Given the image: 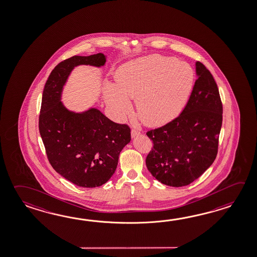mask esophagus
Instances as JSON below:
<instances>
[{"mask_svg": "<svg viewBox=\"0 0 257 257\" xmlns=\"http://www.w3.org/2000/svg\"><path fill=\"white\" fill-rule=\"evenodd\" d=\"M139 135H140V131H139V130H137V129H132V137H136V136H139Z\"/></svg>", "mask_w": 257, "mask_h": 257, "instance_id": "obj_1", "label": "esophagus"}]
</instances>
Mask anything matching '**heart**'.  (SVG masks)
Instances as JSON below:
<instances>
[{"mask_svg":"<svg viewBox=\"0 0 257 257\" xmlns=\"http://www.w3.org/2000/svg\"><path fill=\"white\" fill-rule=\"evenodd\" d=\"M189 64L172 57L152 55L126 63L118 71L116 85L105 88V101L119 119L132 110L147 125H160L183 109L194 84Z\"/></svg>","mask_w":257,"mask_h":257,"instance_id":"1","label":"heart"}]
</instances>
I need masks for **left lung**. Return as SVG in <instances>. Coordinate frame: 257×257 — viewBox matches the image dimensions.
Here are the masks:
<instances>
[{
    "label": "left lung",
    "mask_w": 257,
    "mask_h": 257,
    "mask_svg": "<svg viewBox=\"0 0 257 257\" xmlns=\"http://www.w3.org/2000/svg\"><path fill=\"white\" fill-rule=\"evenodd\" d=\"M197 79L179 116L146 133L153 149L146 166L162 184L180 187L198 179L215 160L223 103L212 73L196 62Z\"/></svg>",
    "instance_id": "1"
}]
</instances>
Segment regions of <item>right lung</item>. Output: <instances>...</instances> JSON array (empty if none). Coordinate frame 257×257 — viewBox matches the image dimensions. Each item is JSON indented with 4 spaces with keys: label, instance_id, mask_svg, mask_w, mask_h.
Masks as SVG:
<instances>
[{
    "label": "right lung",
    "instance_id": "1",
    "mask_svg": "<svg viewBox=\"0 0 257 257\" xmlns=\"http://www.w3.org/2000/svg\"><path fill=\"white\" fill-rule=\"evenodd\" d=\"M102 54L74 55L58 63L44 85L39 131L49 162L59 175L86 188L101 186L114 174L119 155L131 141V129L92 108L82 113L68 111L61 100L63 86L80 64L102 66Z\"/></svg>",
    "mask_w": 257,
    "mask_h": 257
}]
</instances>
